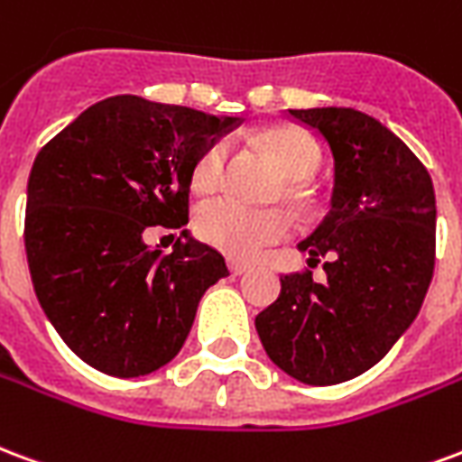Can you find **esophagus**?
Segmentation results:
<instances>
[{"instance_id":"obj_1","label":"esophagus","mask_w":462,"mask_h":462,"mask_svg":"<svg viewBox=\"0 0 462 462\" xmlns=\"http://www.w3.org/2000/svg\"><path fill=\"white\" fill-rule=\"evenodd\" d=\"M228 268H231V273H234V275H245V273L251 271V265L241 263V261H234V258L228 261Z\"/></svg>"}]
</instances>
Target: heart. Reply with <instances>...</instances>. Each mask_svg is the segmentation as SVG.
Masks as SVG:
<instances>
[{"label": "heart", "instance_id": "obj_1", "mask_svg": "<svg viewBox=\"0 0 462 462\" xmlns=\"http://www.w3.org/2000/svg\"><path fill=\"white\" fill-rule=\"evenodd\" d=\"M268 144L281 160L285 174L295 180L291 197L300 194V181H310L322 167L319 144L298 130H281L268 134ZM228 162V144L224 140L208 143L199 152L191 184L199 191L217 189ZM291 217L281 208H251L234 199H217L199 208L197 231L207 244L217 245L218 251L234 258H255L265 245L281 241L291 234Z\"/></svg>", "mask_w": 462, "mask_h": 462}]
</instances>
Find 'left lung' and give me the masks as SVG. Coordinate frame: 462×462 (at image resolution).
I'll return each instance as SVG.
<instances>
[{
    "label": "left lung",
    "mask_w": 462,
    "mask_h": 462,
    "mask_svg": "<svg viewBox=\"0 0 462 462\" xmlns=\"http://www.w3.org/2000/svg\"><path fill=\"white\" fill-rule=\"evenodd\" d=\"M328 143L332 208L300 241L329 255L328 282L281 278L278 300L255 318L273 365L310 386L355 379L396 345L419 315L436 265V194L429 170L376 117L355 107L288 110Z\"/></svg>",
    "instance_id": "obj_1"
}]
</instances>
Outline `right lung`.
<instances>
[{
    "instance_id": "1",
    "label": "right lung",
    "mask_w": 462,
    "mask_h": 462,
    "mask_svg": "<svg viewBox=\"0 0 462 462\" xmlns=\"http://www.w3.org/2000/svg\"><path fill=\"white\" fill-rule=\"evenodd\" d=\"M241 117L140 96L83 110L33 160L23 245L36 298L60 339L93 369L133 379L171 362L224 255L184 228L171 248L144 228L189 221L199 152Z\"/></svg>"
}]
</instances>
